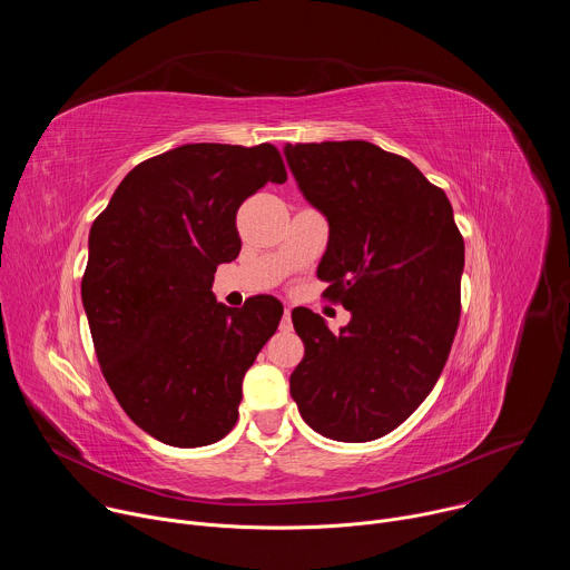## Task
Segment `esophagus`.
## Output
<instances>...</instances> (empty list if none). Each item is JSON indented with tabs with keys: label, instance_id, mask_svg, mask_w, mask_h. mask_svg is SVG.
<instances>
[{
	"label": "esophagus",
	"instance_id": "1",
	"mask_svg": "<svg viewBox=\"0 0 570 570\" xmlns=\"http://www.w3.org/2000/svg\"><path fill=\"white\" fill-rule=\"evenodd\" d=\"M282 330H293V322H291V308H284V317H282Z\"/></svg>",
	"mask_w": 570,
	"mask_h": 570
}]
</instances>
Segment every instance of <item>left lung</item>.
<instances>
[{
    "instance_id": "obj_1",
    "label": "left lung",
    "mask_w": 570,
    "mask_h": 570,
    "mask_svg": "<svg viewBox=\"0 0 570 570\" xmlns=\"http://www.w3.org/2000/svg\"><path fill=\"white\" fill-rule=\"evenodd\" d=\"M284 155L330 220L317 277L352 311L338 336L317 313L293 311L304 358L291 396L320 435L370 442L409 420L444 370L464 240L446 194L411 159L363 139L286 144Z\"/></svg>"
}]
</instances>
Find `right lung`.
<instances>
[{"mask_svg":"<svg viewBox=\"0 0 570 570\" xmlns=\"http://www.w3.org/2000/svg\"><path fill=\"white\" fill-rule=\"evenodd\" d=\"M273 144H185L137 165L90 229L80 295L101 372L150 438L196 449L238 420L240 383L284 306L216 302V266L240 250L236 212L286 183Z\"/></svg>","mask_w":570,"mask_h":570,"instance_id":"right-lung-1","label":"right lung"}]
</instances>
